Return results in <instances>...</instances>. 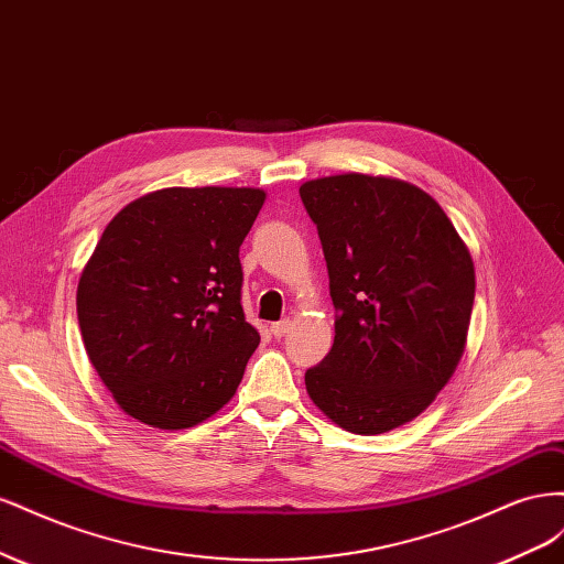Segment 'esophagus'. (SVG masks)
<instances>
[{"label": "esophagus", "mask_w": 564, "mask_h": 564, "mask_svg": "<svg viewBox=\"0 0 564 564\" xmlns=\"http://www.w3.org/2000/svg\"><path fill=\"white\" fill-rule=\"evenodd\" d=\"M289 327H292V319H280V322H272V324H270V334L275 336V338H282V336L289 332Z\"/></svg>", "instance_id": "esophagus-1"}]
</instances>
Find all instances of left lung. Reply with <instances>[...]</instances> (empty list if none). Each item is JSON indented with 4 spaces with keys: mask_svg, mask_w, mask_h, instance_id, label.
I'll return each mask as SVG.
<instances>
[{
    "mask_svg": "<svg viewBox=\"0 0 564 564\" xmlns=\"http://www.w3.org/2000/svg\"><path fill=\"white\" fill-rule=\"evenodd\" d=\"M329 270L334 346L305 371L340 429L379 435L412 421L464 355L473 259L440 204L395 178L344 174L299 187Z\"/></svg>",
    "mask_w": 564,
    "mask_h": 564,
    "instance_id": "left-lung-1",
    "label": "left lung"
}]
</instances>
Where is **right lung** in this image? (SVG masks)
<instances>
[{"mask_svg": "<svg viewBox=\"0 0 564 564\" xmlns=\"http://www.w3.org/2000/svg\"><path fill=\"white\" fill-rule=\"evenodd\" d=\"M253 187H166L127 204L84 265L77 319L117 404L152 429L216 414L259 346L242 311L240 247Z\"/></svg>", "mask_w": 564, "mask_h": 564, "instance_id": "1", "label": "right lung"}]
</instances>
